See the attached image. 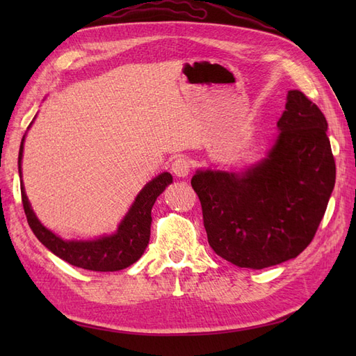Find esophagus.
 <instances>
[{"instance_id": "esophagus-1", "label": "esophagus", "mask_w": 356, "mask_h": 356, "mask_svg": "<svg viewBox=\"0 0 356 356\" xmlns=\"http://www.w3.org/2000/svg\"><path fill=\"white\" fill-rule=\"evenodd\" d=\"M190 161L186 157H178L172 163V172L179 178H186L190 174Z\"/></svg>"}]
</instances>
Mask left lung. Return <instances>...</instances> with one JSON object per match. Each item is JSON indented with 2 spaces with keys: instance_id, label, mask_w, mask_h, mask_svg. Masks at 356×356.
<instances>
[{
  "instance_id": "1",
  "label": "left lung",
  "mask_w": 356,
  "mask_h": 356,
  "mask_svg": "<svg viewBox=\"0 0 356 356\" xmlns=\"http://www.w3.org/2000/svg\"><path fill=\"white\" fill-rule=\"evenodd\" d=\"M327 127L303 92L289 90L279 135L261 161L242 172L196 170L191 186L215 254L260 270L306 250L336 182Z\"/></svg>"
}]
</instances>
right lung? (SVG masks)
Masks as SVG:
<instances>
[{
	"label": "right lung",
	"mask_w": 356,
	"mask_h": 356,
	"mask_svg": "<svg viewBox=\"0 0 356 356\" xmlns=\"http://www.w3.org/2000/svg\"><path fill=\"white\" fill-rule=\"evenodd\" d=\"M25 136L26 135H24L22 143H20L17 160L20 193H22V203L28 224L31 230L37 236V239L49 251L62 258L63 261L75 267L86 268V270L117 272L136 263L144 254L149 241V227H152L153 221V204L172 182V175L169 172H163V174L147 182L144 188L138 193V196L124 215V218L118 224L115 233L102 236V238L93 241H63L47 227H44L31 208L22 182V169H20V163H22L24 157Z\"/></svg>",
	"instance_id": "add662e5"
}]
</instances>
